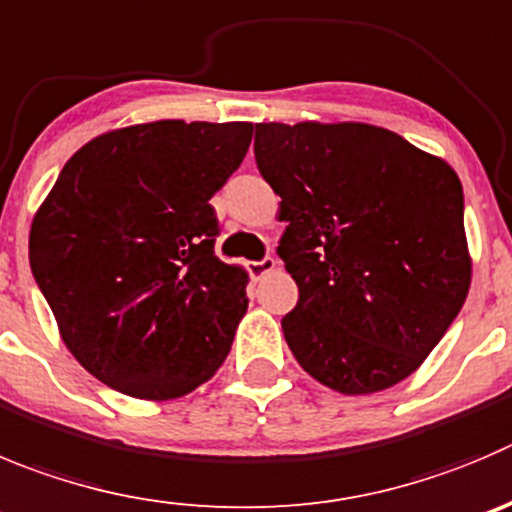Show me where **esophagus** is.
<instances>
[{
	"mask_svg": "<svg viewBox=\"0 0 512 512\" xmlns=\"http://www.w3.org/2000/svg\"><path fill=\"white\" fill-rule=\"evenodd\" d=\"M274 269H276V259H271V256H264L261 261H251V264H248V274H251L253 279H264V276L271 274Z\"/></svg>",
	"mask_w": 512,
	"mask_h": 512,
	"instance_id": "1",
	"label": "esophagus"
}]
</instances>
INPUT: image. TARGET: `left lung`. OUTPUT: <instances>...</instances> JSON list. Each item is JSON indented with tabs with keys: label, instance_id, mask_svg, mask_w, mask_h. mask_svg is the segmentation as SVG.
Segmentation results:
<instances>
[{
	"label": "left lung",
	"instance_id": "1",
	"mask_svg": "<svg viewBox=\"0 0 512 512\" xmlns=\"http://www.w3.org/2000/svg\"><path fill=\"white\" fill-rule=\"evenodd\" d=\"M253 153L289 223L279 256L299 301L281 329L296 362L342 394L410 377L470 289L455 170L364 123H259Z\"/></svg>",
	"mask_w": 512,
	"mask_h": 512
}]
</instances>
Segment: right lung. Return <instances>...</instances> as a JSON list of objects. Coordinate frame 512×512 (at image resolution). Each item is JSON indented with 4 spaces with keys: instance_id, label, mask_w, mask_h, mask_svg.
Returning a JSON list of instances; mask_svg holds the SVG:
<instances>
[{
    "instance_id": "1",
    "label": "right lung",
    "mask_w": 512,
    "mask_h": 512,
    "mask_svg": "<svg viewBox=\"0 0 512 512\" xmlns=\"http://www.w3.org/2000/svg\"><path fill=\"white\" fill-rule=\"evenodd\" d=\"M251 123L113 130L65 163L29 231V266L77 362L138 399L211 379L246 314L248 274L216 256L208 201Z\"/></svg>"
}]
</instances>
